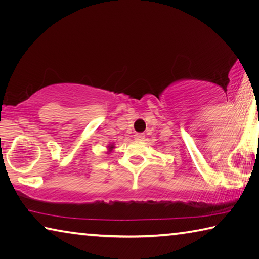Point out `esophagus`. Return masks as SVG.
<instances>
[{
	"label": "esophagus",
	"instance_id": "esophagus-1",
	"mask_svg": "<svg viewBox=\"0 0 259 259\" xmlns=\"http://www.w3.org/2000/svg\"><path fill=\"white\" fill-rule=\"evenodd\" d=\"M136 140H138V142H142V140L145 139V135L144 134H135V137H134Z\"/></svg>",
	"mask_w": 259,
	"mask_h": 259
}]
</instances>
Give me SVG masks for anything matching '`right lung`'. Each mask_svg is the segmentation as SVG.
<instances>
[{
  "label": "right lung",
  "mask_w": 259,
  "mask_h": 259,
  "mask_svg": "<svg viewBox=\"0 0 259 259\" xmlns=\"http://www.w3.org/2000/svg\"><path fill=\"white\" fill-rule=\"evenodd\" d=\"M114 147H115V146H114V144H109V145L107 146V148H108V152H107V153H108V154L113 151V148H114Z\"/></svg>",
  "instance_id": "add662e5"
}]
</instances>
